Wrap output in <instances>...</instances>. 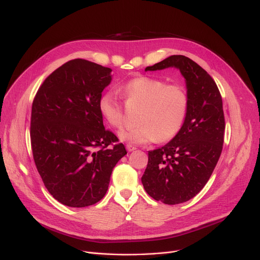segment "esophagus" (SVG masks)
Instances as JSON below:
<instances>
[{
	"label": "esophagus",
	"mask_w": 260,
	"mask_h": 260,
	"mask_svg": "<svg viewBox=\"0 0 260 260\" xmlns=\"http://www.w3.org/2000/svg\"><path fill=\"white\" fill-rule=\"evenodd\" d=\"M136 148H137V147H136L135 145H132V144H126V149H127L128 152H133V151H135Z\"/></svg>",
	"instance_id": "1"
}]
</instances>
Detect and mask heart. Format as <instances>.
<instances>
[{"label": "heart", "mask_w": 260, "mask_h": 260, "mask_svg": "<svg viewBox=\"0 0 260 260\" xmlns=\"http://www.w3.org/2000/svg\"><path fill=\"white\" fill-rule=\"evenodd\" d=\"M121 92L128 106H140L137 115L139 124L123 129L119 137L134 144L169 141L181 131L189 107V95L182 84L141 76L121 86ZM98 108L109 126L120 128L124 124V109L118 93L109 89L99 98Z\"/></svg>", "instance_id": "b5f03b06"}]
</instances>
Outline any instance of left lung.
Returning <instances> with one entry per match:
<instances>
[{
	"label": "left lung",
	"instance_id": "1",
	"mask_svg": "<svg viewBox=\"0 0 260 260\" xmlns=\"http://www.w3.org/2000/svg\"><path fill=\"white\" fill-rule=\"evenodd\" d=\"M179 68L189 107L181 131L165 146L148 152L141 181L146 193L166 204L196 196L207 184L222 152L225 128L222 98L213 78L187 57L176 54L145 71Z\"/></svg>",
	"mask_w": 260,
	"mask_h": 260
}]
</instances>
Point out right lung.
Returning a JSON list of instances; mask_svg holds the SVG:
<instances>
[{
    "label": "right lung",
    "mask_w": 260,
    "mask_h": 260,
    "mask_svg": "<svg viewBox=\"0 0 260 260\" xmlns=\"http://www.w3.org/2000/svg\"><path fill=\"white\" fill-rule=\"evenodd\" d=\"M108 67L75 59L51 73L35 95L30 141L35 165L52 197L84 208L100 201L117 162L126 155L104 128L98 101L111 83Z\"/></svg>",
    "instance_id": "obj_1"
}]
</instances>
